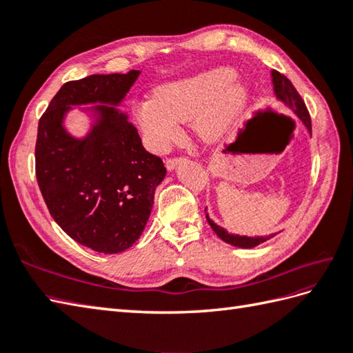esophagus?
I'll return each instance as SVG.
<instances>
[{"label": "esophagus", "instance_id": "esophagus-1", "mask_svg": "<svg viewBox=\"0 0 353 353\" xmlns=\"http://www.w3.org/2000/svg\"><path fill=\"white\" fill-rule=\"evenodd\" d=\"M179 162H181V157H168V159L165 161V167H167L168 171H172L177 167Z\"/></svg>", "mask_w": 353, "mask_h": 353}]
</instances>
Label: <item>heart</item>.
Instances as JSON below:
<instances>
[{
	"instance_id": "heart-1",
	"label": "heart",
	"mask_w": 353,
	"mask_h": 353,
	"mask_svg": "<svg viewBox=\"0 0 353 353\" xmlns=\"http://www.w3.org/2000/svg\"><path fill=\"white\" fill-rule=\"evenodd\" d=\"M250 88L232 68H214L156 88L134 104V119L154 152L163 153L181 138L183 121L209 142L220 141L241 123Z\"/></svg>"
}]
</instances>
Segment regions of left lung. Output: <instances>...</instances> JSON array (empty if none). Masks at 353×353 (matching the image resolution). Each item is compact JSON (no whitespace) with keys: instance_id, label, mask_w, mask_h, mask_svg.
I'll use <instances>...</instances> for the list:
<instances>
[{"instance_id":"left-lung-1","label":"left lung","mask_w":353,"mask_h":353,"mask_svg":"<svg viewBox=\"0 0 353 353\" xmlns=\"http://www.w3.org/2000/svg\"><path fill=\"white\" fill-rule=\"evenodd\" d=\"M272 81H273V91L276 99L282 101L285 106L290 108L292 110V114H294L301 121L305 124L306 129L311 133V118H310V112L306 109L305 103L302 100V97L299 95V92L296 91V88L292 86L291 81L283 76V74L277 72V71H272ZM206 211V209H205ZM206 219L208 223L211 224L212 230L215 232L216 235L220 236V239H223L224 243H228L230 245H235V247H241V249H253V247L259 245L261 243H265L267 239L273 238L276 234L273 235H268V236H241V235H234V234H229L228 230H224L223 228H220L219 224H215L211 219H209V215L206 214Z\"/></svg>"}]
</instances>
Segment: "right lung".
<instances>
[{
  "label": "right lung",
  "mask_w": 353,
  "mask_h": 353,
  "mask_svg": "<svg viewBox=\"0 0 353 353\" xmlns=\"http://www.w3.org/2000/svg\"><path fill=\"white\" fill-rule=\"evenodd\" d=\"M139 71L92 74L65 83L39 119L36 179L52 219L74 241L99 253H119L138 241L167 168L148 153L129 117L117 106ZM89 105L90 133L74 139L64 115Z\"/></svg>",
  "instance_id": "1"
}]
</instances>
